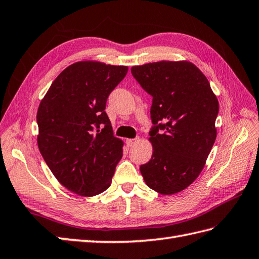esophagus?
I'll list each match as a JSON object with an SVG mask.
<instances>
[{
	"label": "esophagus",
	"instance_id": "34e87169",
	"mask_svg": "<svg viewBox=\"0 0 259 259\" xmlns=\"http://www.w3.org/2000/svg\"><path fill=\"white\" fill-rule=\"evenodd\" d=\"M139 141V139H130V140H126V144H127L128 147H132L135 145V143Z\"/></svg>",
	"mask_w": 259,
	"mask_h": 259
}]
</instances>
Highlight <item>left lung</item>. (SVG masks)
<instances>
[{"instance_id":"1","label":"left lung","mask_w":259,"mask_h":259,"mask_svg":"<svg viewBox=\"0 0 259 259\" xmlns=\"http://www.w3.org/2000/svg\"><path fill=\"white\" fill-rule=\"evenodd\" d=\"M132 75L153 97L152 158L141 165L148 187L163 195L196 180L216 140L218 101L193 63L162 61L133 66Z\"/></svg>"}]
</instances>
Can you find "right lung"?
<instances>
[{
    "label": "right lung",
    "instance_id": "right-lung-1",
    "mask_svg": "<svg viewBox=\"0 0 259 259\" xmlns=\"http://www.w3.org/2000/svg\"><path fill=\"white\" fill-rule=\"evenodd\" d=\"M126 73L127 66L74 63L38 106L39 152L56 180L81 196L106 191L123 156V142L113 135L105 107Z\"/></svg>",
    "mask_w": 259,
    "mask_h": 259
}]
</instances>
